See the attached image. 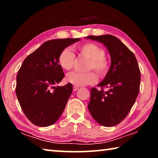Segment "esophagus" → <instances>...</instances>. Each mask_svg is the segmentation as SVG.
I'll return each instance as SVG.
<instances>
[{"label":"esophagus","mask_w":158,"mask_h":158,"mask_svg":"<svg viewBox=\"0 0 158 158\" xmlns=\"http://www.w3.org/2000/svg\"><path fill=\"white\" fill-rule=\"evenodd\" d=\"M79 89V88L78 86H75V85H74V86L73 87V90H74V91H77V90H78Z\"/></svg>","instance_id":"obj_1"}]
</instances>
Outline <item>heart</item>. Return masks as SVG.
<instances>
[{
    "label": "heart",
    "instance_id": "b5f03b06",
    "mask_svg": "<svg viewBox=\"0 0 158 158\" xmlns=\"http://www.w3.org/2000/svg\"><path fill=\"white\" fill-rule=\"evenodd\" d=\"M79 52L82 56L89 58L88 69H95L101 77H105L109 69V62L105 58V51L103 48L94 43L88 42L79 45ZM75 56L69 48L67 47L61 51L58 55V62L63 69L69 70L73 67ZM67 81L76 86L93 84L98 81V75L94 72L85 73L72 72L67 74Z\"/></svg>",
    "mask_w": 158,
    "mask_h": 158
}]
</instances>
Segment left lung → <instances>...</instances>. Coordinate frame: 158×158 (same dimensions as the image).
<instances>
[{
	"label": "left lung",
	"instance_id": "obj_1",
	"mask_svg": "<svg viewBox=\"0 0 158 158\" xmlns=\"http://www.w3.org/2000/svg\"><path fill=\"white\" fill-rule=\"evenodd\" d=\"M85 38L102 43L111 56V66L103 81L90 90L88 108L99 124L112 127L127 116L139 92L141 74L135 56L123 42L111 35ZM104 87L108 91L104 92Z\"/></svg>",
	"mask_w": 158,
	"mask_h": 158
}]
</instances>
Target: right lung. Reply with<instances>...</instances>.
Masks as SVG:
<instances>
[{
	"instance_id": "obj_1",
	"label": "right lung",
	"mask_w": 158,
	"mask_h": 158,
	"mask_svg": "<svg viewBox=\"0 0 158 158\" xmlns=\"http://www.w3.org/2000/svg\"><path fill=\"white\" fill-rule=\"evenodd\" d=\"M79 38L45 42L25 58L17 75L16 94L21 109L32 123L40 127L58 121L73 92V85L55 86L64 77L58 62L61 51Z\"/></svg>"
}]
</instances>
